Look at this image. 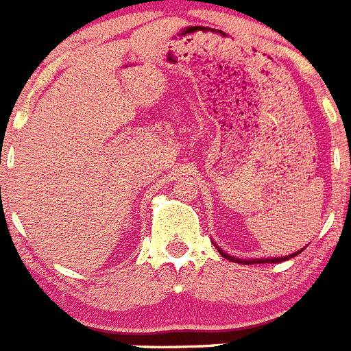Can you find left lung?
<instances>
[{"instance_id": "8db88e82", "label": "left lung", "mask_w": 351, "mask_h": 351, "mask_svg": "<svg viewBox=\"0 0 351 351\" xmlns=\"http://www.w3.org/2000/svg\"><path fill=\"white\" fill-rule=\"evenodd\" d=\"M219 252H221L222 256H224V258H226V260H230V261H234V263H245V265H252V263H279V261H286V260H289V258H293V256H297L298 252H295V254H291L288 258V256H285V258H270V260H249V261H243V260H239V258H233V256H228L226 252L224 251H221V249H217Z\"/></svg>"}]
</instances>
